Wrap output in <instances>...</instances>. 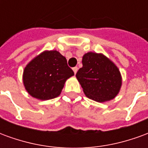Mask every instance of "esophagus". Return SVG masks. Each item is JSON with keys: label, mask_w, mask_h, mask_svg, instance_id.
Listing matches in <instances>:
<instances>
[{"label": "esophagus", "mask_w": 148, "mask_h": 148, "mask_svg": "<svg viewBox=\"0 0 148 148\" xmlns=\"http://www.w3.org/2000/svg\"><path fill=\"white\" fill-rule=\"evenodd\" d=\"M77 70H78V68H77V66H75V67H74V68H73V71H74V74H76V73H77Z\"/></svg>", "instance_id": "1"}]
</instances>
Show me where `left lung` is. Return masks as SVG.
Here are the masks:
<instances>
[{
  "instance_id": "8db88e82",
  "label": "left lung",
  "mask_w": 148,
  "mask_h": 148,
  "mask_svg": "<svg viewBox=\"0 0 148 148\" xmlns=\"http://www.w3.org/2000/svg\"><path fill=\"white\" fill-rule=\"evenodd\" d=\"M86 96L97 102L113 99L121 90L122 78L117 66L102 54L88 52L76 74Z\"/></svg>"
}]
</instances>
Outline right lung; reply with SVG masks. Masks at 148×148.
I'll use <instances>...</instances> for the list:
<instances>
[{"label":"right lung","instance_id":"add662e5","mask_svg":"<svg viewBox=\"0 0 148 148\" xmlns=\"http://www.w3.org/2000/svg\"><path fill=\"white\" fill-rule=\"evenodd\" d=\"M74 74L64 56L57 51H46L24 68L23 82L32 97L50 100L60 95L66 79Z\"/></svg>","mask_w":148,"mask_h":148}]
</instances>
